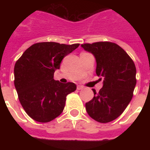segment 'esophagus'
I'll use <instances>...</instances> for the list:
<instances>
[{"label":"esophagus","mask_w":150,"mask_h":150,"mask_svg":"<svg viewBox=\"0 0 150 150\" xmlns=\"http://www.w3.org/2000/svg\"><path fill=\"white\" fill-rule=\"evenodd\" d=\"M76 88H77L78 90H81V89H83V86H80V85H78Z\"/></svg>","instance_id":"34e87169"}]
</instances>
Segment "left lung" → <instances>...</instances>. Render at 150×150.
I'll return each mask as SVG.
<instances>
[{"mask_svg": "<svg viewBox=\"0 0 150 150\" xmlns=\"http://www.w3.org/2000/svg\"><path fill=\"white\" fill-rule=\"evenodd\" d=\"M82 48L95 56L96 74L103 87L86 103L88 114L95 121L107 123L116 120L132 100L136 86V67L129 55L111 42L85 43Z\"/></svg>", "mask_w": 150, "mask_h": 150, "instance_id": "1", "label": "left lung"}]
</instances>
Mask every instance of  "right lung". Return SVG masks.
<instances>
[{
  "mask_svg": "<svg viewBox=\"0 0 150 150\" xmlns=\"http://www.w3.org/2000/svg\"><path fill=\"white\" fill-rule=\"evenodd\" d=\"M79 43L60 44L43 42L30 46L14 67V85L27 114L39 122H48L59 116L66 97L76 89L74 83L54 79L62 59L76 50Z\"/></svg>",
  "mask_w": 150,
  "mask_h": 150,
  "instance_id": "obj_1",
  "label": "right lung"
}]
</instances>
